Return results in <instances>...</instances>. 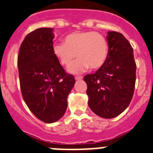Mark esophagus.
Masks as SVG:
<instances>
[{"label":"esophagus","mask_w":153,"mask_h":153,"mask_svg":"<svg viewBox=\"0 0 153 153\" xmlns=\"http://www.w3.org/2000/svg\"><path fill=\"white\" fill-rule=\"evenodd\" d=\"M82 79H83V76H75L76 80H81Z\"/></svg>","instance_id":"obj_1"}]
</instances>
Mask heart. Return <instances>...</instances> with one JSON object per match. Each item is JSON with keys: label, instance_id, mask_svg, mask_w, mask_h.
<instances>
[{"label": "heart", "instance_id": "heart-1", "mask_svg": "<svg viewBox=\"0 0 153 153\" xmlns=\"http://www.w3.org/2000/svg\"><path fill=\"white\" fill-rule=\"evenodd\" d=\"M53 54L62 66H70L76 58L79 59L68 69L73 74L99 69L108 56V42L101 34L94 32H74L62 39V44L53 48Z\"/></svg>", "mask_w": 153, "mask_h": 153}]
</instances>
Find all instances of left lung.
<instances>
[{"label": "left lung", "mask_w": 153, "mask_h": 153, "mask_svg": "<svg viewBox=\"0 0 153 153\" xmlns=\"http://www.w3.org/2000/svg\"><path fill=\"white\" fill-rule=\"evenodd\" d=\"M108 56L94 74L86 75L88 105L104 118H113L128 108L135 84L136 64L133 49L122 34L108 32Z\"/></svg>", "instance_id": "left-lung-1"}]
</instances>
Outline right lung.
Returning a JSON list of instances; mask_svg holds the SVG:
<instances>
[{"mask_svg": "<svg viewBox=\"0 0 153 153\" xmlns=\"http://www.w3.org/2000/svg\"><path fill=\"white\" fill-rule=\"evenodd\" d=\"M53 28H40L22 42L18 56L21 91L29 110L39 120L53 123L64 115L67 97L75 84L53 52Z\"/></svg>", "mask_w": 153, "mask_h": 153, "instance_id": "right-lung-1", "label": "right lung"}]
</instances>
